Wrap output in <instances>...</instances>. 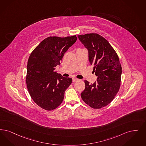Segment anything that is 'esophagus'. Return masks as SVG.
<instances>
[{
	"mask_svg": "<svg viewBox=\"0 0 146 146\" xmlns=\"http://www.w3.org/2000/svg\"><path fill=\"white\" fill-rule=\"evenodd\" d=\"M78 80H79L78 79H76V78H73V82H77V81H78Z\"/></svg>",
	"mask_w": 146,
	"mask_h": 146,
	"instance_id": "1",
	"label": "esophagus"
}]
</instances>
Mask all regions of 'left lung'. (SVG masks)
I'll use <instances>...</instances> for the list:
<instances>
[{
    "label": "left lung",
    "mask_w": 146,
    "mask_h": 146,
    "mask_svg": "<svg viewBox=\"0 0 146 146\" xmlns=\"http://www.w3.org/2000/svg\"><path fill=\"white\" fill-rule=\"evenodd\" d=\"M78 37L88 49V60L97 76L93 84L84 80L85 88L81 97L90 107L100 109L110 104L119 90L122 74L119 59L109 42L99 34H87Z\"/></svg>",
    "instance_id": "left-lung-1"
}]
</instances>
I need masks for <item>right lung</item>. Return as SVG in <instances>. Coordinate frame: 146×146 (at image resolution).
<instances>
[{"label":"right lung","mask_w":146,"mask_h":146,"mask_svg":"<svg viewBox=\"0 0 146 146\" xmlns=\"http://www.w3.org/2000/svg\"><path fill=\"white\" fill-rule=\"evenodd\" d=\"M77 40L76 35L48 37L36 47L27 64L26 83L31 98L41 108L52 110L61 104L72 79L55 72L64 54Z\"/></svg>","instance_id":"right-lung-1"}]
</instances>
